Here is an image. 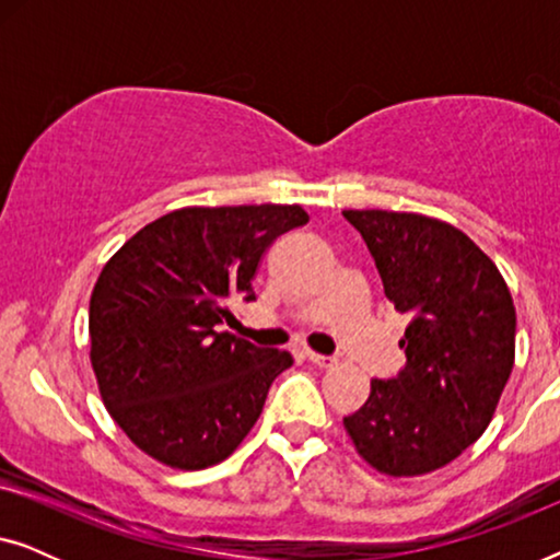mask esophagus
<instances>
[{
    "label": "esophagus",
    "instance_id": "obj_1",
    "mask_svg": "<svg viewBox=\"0 0 560 560\" xmlns=\"http://www.w3.org/2000/svg\"><path fill=\"white\" fill-rule=\"evenodd\" d=\"M305 357H308L311 364L320 366V370H328V366L336 364V357H326V354H316V351H305Z\"/></svg>",
    "mask_w": 560,
    "mask_h": 560
}]
</instances>
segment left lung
Wrapping results in <instances>:
<instances>
[{
    "mask_svg": "<svg viewBox=\"0 0 560 560\" xmlns=\"http://www.w3.org/2000/svg\"><path fill=\"white\" fill-rule=\"evenodd\" d=\"M387 301L408 318L395 377L343 418L359 456L389 477L441 469L487 431L515 364V305L464 232L423 213L343 211Z\"/></svg>",
    "mask_w": 560,
    "mask_h": 560,
    "instance_id": "obj_1",
    "label": "left lung"
}]
</instances>
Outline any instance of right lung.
Instances as JSON below:
<instances>
[{"label": "right lung", "mask_w": 560, "mask_h": 560, "mask_svg": "<svg viewBox=\"0 0 560 560\" xmlns=\"http://www.w3.org/2000/svg\"><path fill=\"white\" fill-rule=\"evenodd\" d=\"M308 221L301 206H188L140 229L98 275L89 305L98 393L144 454L175 469L224 462L293 364L221 331L255 301L265 249Z\"/></svg>", "instance_id": "1"}]
</instances>
